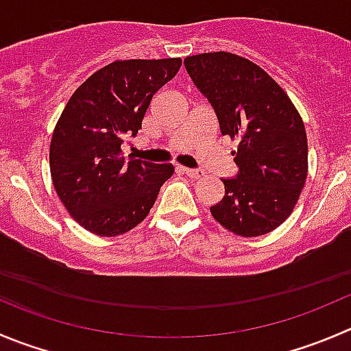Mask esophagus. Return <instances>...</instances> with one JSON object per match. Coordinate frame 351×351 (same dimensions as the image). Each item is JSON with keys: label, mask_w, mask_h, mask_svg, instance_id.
<instances>
[{"label": "esophagus", "mask_w": 351, "mask_h": 351, "mask_svg": "<svg viewBox=\"0 0 351 351\" xmlns=\"http://www.w3.org/2000/svg\"><path fill=\"white\" fill-rule=\"evenodd\" d=\"M183 173H185V175L189 176V178H192V180H199V178H202V176H206V173H204V171H200V169H190V168H183Z\"/></svg>", "instance_id": "1"}]
</instances>
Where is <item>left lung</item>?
Instances as JSON below:
<instances>
[{
  "mask_svg": "<svg viewBox=\"0 0 351 351\" xmlns=\"http://www.w3.org/2000/svg\"><path fill=\"white\" fill-rule=\"evenodd\" d=\"M197 89L213 104L221 134L237 138V178L224 180L214 219L238 237H261L288 219L308 171L305 125L276 80L233 53L185 58Z\"/></svg>",
  "mask_w": 351,
  "mask_h": 351,
  "instance_id": "1",
  "label": "left lung"
}]
</instances>
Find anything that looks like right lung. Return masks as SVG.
Segmentation results:
<instances>
[{"mask_svg":"<svg viewBox=\"0 0 351 351\" xmlns=\"http://www.w3.org/2000/svg\"><path fill=\"white\" fill-rule=\"evenodd\" d=\"M182 58L117 60L90 75L64 106L49 145L54 190L70 216L99 237H118L147 217L175 166L121 156L154 94Z\"/></svg>","mask_w":351,"mask_h":351,"instance_id":"obj_1","label":"right lung"}]
</instances>
